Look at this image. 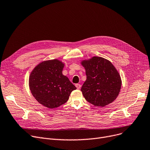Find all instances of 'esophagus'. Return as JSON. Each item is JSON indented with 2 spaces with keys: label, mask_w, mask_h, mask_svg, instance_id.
Wrapping results in <instances>:
<instances>
[{
  "label": "esophagus",
  "mask_w": 150,
  "mask_h": 150,
  "mask_svg": "<svg viewBox=\"0 0 150 150\" xmlns=\"http://www.w3.org/2000/svg\"><path fill=\"white\" fill-rule=\"evenodd\" d=\"M75 86H76V88H77L78 89H80L81 88V85H80V84H75Z\"/></svg>",
  "instance_id": "1"
}]
</instances>
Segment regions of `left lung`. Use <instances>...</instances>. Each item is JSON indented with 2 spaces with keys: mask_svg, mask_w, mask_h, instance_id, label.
<instances>
[{
  "mask_svg": "<svg viewBox=\"0 0 150 150\" xmlns=\"http://www.w3.org/2000/svg\"><path fill=\"white\" fill-rule=\"evenodd\" d=\"M86 80L81 91L85 99L96 106L104 107L118 97L122 86L121 77L109 60L98 57L83 60Z\"/></svg>",
  "mask_w": 150,
  "mask_h": 150,
  "instance_id": "left-lung-1",
  "label": "left lung"
}]
</instances>
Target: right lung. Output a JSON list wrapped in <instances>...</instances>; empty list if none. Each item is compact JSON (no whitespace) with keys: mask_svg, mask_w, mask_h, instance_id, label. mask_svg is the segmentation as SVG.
Wrapping results in <instances>:
<instances>
[{"mask_svg":"<svg viewBox=\"0 0 150 150\" xmlns=\"http://www.w3.org/2000/svg\"><path fill=\"white\" fill-rule=\"evenodd\" d=\"M64 64L57 59L42 61L29 76V88L35 98L42 105L53 109L64 104L70 93L76 89L69 78L62 75Z\"/></svg>","mask_w":150,"mask_h":150,"instance_id":"1","label":"right lung"}]
</instances>
